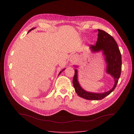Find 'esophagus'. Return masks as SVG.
<instances>
[{
  "label": "esophagus",
  "instance_id": "obj_1",
  "mask_svg": "<svg viewBox=\"0 0 134 134\" xmlns=\"http://www.w3.org/2000/svg\"><path fill=\"white\" fill-rule=\"evenodd\" d=\"M70 60V62H72V63L75 62L76 60V55H72V56H71Z\"/></svg>",
  "mask_w": 134,
  "mask_h": 134
}]
</instances>
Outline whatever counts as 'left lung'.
I'll list each match as a JSON object with an SVG mask.
<instances>
[{"label": "left lung", "mask_w": 134, "mask_h": 134, "mask_svg": "<svg viewBox=\"0 0 134 134\" xmlns=\"http://www.w3.org/2000/svg\"><path fill=\"white\" fill-rule=\"evenodd\" d=\"M98 37L96 45H90V49L92 52L102 51L106 63V72L110 75L114 81L113 87L103 93H94L86 91L80 85L78 81L77 70L75 69L72 83L75 92L79 97L86 100H100L109 95L115 89L120 78L121 71V54L118 44L114 38L104 31L98 29ZM75 67L77 66H75Z\"/></svg>", "instance_id": "left-lung-1"}]
</instances>
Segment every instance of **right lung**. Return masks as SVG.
<instances>
[{
    "instance_id": "1",
    "label": "right lung",
    "mask_w": 134,
    "mask_h": 134,
    "mask_svg": "<svg viewBox=\"0 0 134 134\" xmlns=\"http://www.w3.org/2000/svg\"><path fill=\"white\" fill-rule=\"evenodd\" d=\"M35 29V27H34V28H33V29H31V30H29V32H28V33H29V32H30V31H32V30H33V29ZM65 69H63V70H62V71H60V72H59V74H58V75H60V74H61V73H62V71H64V70H65Z\"/></svg>"
}]
</instances>
